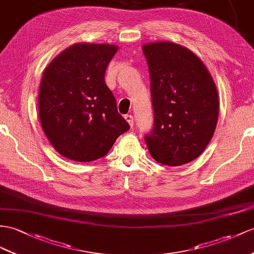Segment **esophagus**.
Wrapping results in <instances>:
<instances>
[{"label":"esophagus","instance_id":"obj_1","mask_svg":"<svg viewBox=\"0 0 254 254\" xmlns=\"http://www.w3.org/2000/svg\"><path fill=\"white\" fill-rule=\"evenodd\" d=\"M125 120L127 121V123H128L129 125H130V127L132 128V127H133V116L127 114V115H125Z\"/></svg>","mask_w":254,"mask_h":254}]
</instances>
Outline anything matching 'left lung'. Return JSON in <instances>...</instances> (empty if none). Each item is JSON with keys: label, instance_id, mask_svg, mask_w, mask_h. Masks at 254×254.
<instances>
[{"label": "left lung", "instance_id": "8db88e82", "mask_svg": "<svg viewBox=\"0 0 254 254\" xmlns=\"http://www.w3.org/2000/svg\"><path fill=\"white\" fill-rule=\"evenodd\" d=\"M151 77L154 126L145 135L151 156L167 166L198 157L214 133L219 96L206 65L172 42L143 45Z\"/></svg>", "mask_w": 254, "mask_h": 254}]
</instances>
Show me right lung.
Wrapping results in <instances>:
<instances>
[{
    "mask_svg": "<svg viewBox=\"0 0 254 254\" xmlns=\"http://www.w3.org/2000/svg\"><path fill=\"white\" fill-rule=\"evenodd\" d=\"M119 47L77 43L61 52L43 73L39 115L54 148L75 162L107 155L129 124L117 112L104 74Z\"/></svg>",
    "mask_w": 254,
    "mask_h": 254,
    "instance_id": "add662e5",
    "label": "right lung"
}]
</instances>
